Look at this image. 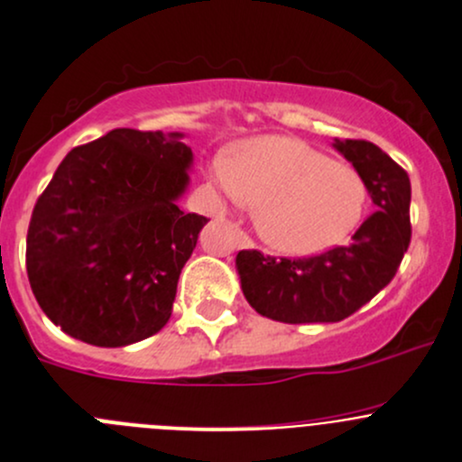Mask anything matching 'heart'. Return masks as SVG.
Segmentation results:
<instances>
[{
  "label": "heart",
  "instance_id": "b5f03b06",
  "mask_svg": "<svg viewBox=\"0 0 462 462\" xmlns=\"http://www.w3.org/2000/svg\"><path fill=\"white\" fill-rule=\"evenodd\" d=\"M211 180L222 196L255 207L262 240L286 255H315L348 237L365 207L359 171L289 136L246 138L216 158Z\"/></svg>",
  "mask_w": 462,
  "mask_h": 462
}]
</instances>
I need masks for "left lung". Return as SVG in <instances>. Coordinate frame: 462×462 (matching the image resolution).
I'll list each match as a JSON object with an SVG mask.
<instances>
[{"instance_id":"8db88e82","label":"left lung","mask_w":462,"mask_h":462,"mask_svg":"<svg viewBox=\"0 0 462 462\" xmlns=\"http://www.w3.org/2000/svg\"><path fill=\"white\" fill-rule=\"evenodd\" d=\"M332 147L364 178L376 209L355 231L350 245L321 255L277 260L260 251L237 253L236 269L242 292L262 317L284 324L346 319L390 284L408 251V173L374 143L335 138Z\"/></svg>"}]
</instances>
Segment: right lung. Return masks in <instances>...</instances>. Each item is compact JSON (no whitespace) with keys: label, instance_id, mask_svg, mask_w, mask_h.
I'll list each match as a JSON object with an SVG mask.
<instances>
[{"label":"right lung","instance_id":"add662e5","mask_svg":"<svg viewBox=\"0 0 462 462\" xmlns=\"http://www.w3.org/2000/svg\"><path fill=\"white\" fill-rule=\"evenodd\" d=\"M180 132H107L74 147L34 205L26 240L31 289L66 335L121 348L170 321L178 277L205 216L178 200L193 152Z\"/></svg>","mask_w":462,"mask_h":462}]
</instances>
